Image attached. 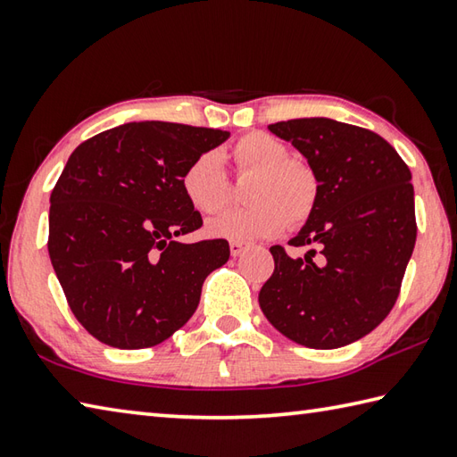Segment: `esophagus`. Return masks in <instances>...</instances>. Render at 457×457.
<instances>
[{
	"label": "esophagus",
	"mask_w": 457,
	"mask_h": 457,
	"mask_svg": "<svg viewBox=\"0 0 457 457\" xmlns=\"http://www.w3.org/2000/svg\"><path fill=\"white\" fill-rule=\"evenodd\" d=\"M245 251H246V243H243V241H230V254H233V257H241Z\"/></svg>",
	"instance_id": "34e87169"
}]
</instances>
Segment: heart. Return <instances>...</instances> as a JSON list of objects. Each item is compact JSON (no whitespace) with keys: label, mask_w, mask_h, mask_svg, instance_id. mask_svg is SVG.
Wrapping results in <instances>:
<instances>
[{"label":"heart","mask_w":457,"mask_h":457,"mask_svg":"<svg viewBox=\"0 0 457 457\" xmlns=\"http://www.w3.org/2000/svg\"><path fill=\"white\" fill-rule=\"evenodd\" d=\"M230 156L238 172L253 174L245 198L249 206L224 212L208 222L206 233L227 241H254L283 233L287 224H303L319 200L313 168L289 158V148L267 132L238 138ZM180 187L188 204L200 214H214L227 204L228 180L216 152H203L182 172Z\"/></svg>","instance_id":"b5f03b06"}]
</instances>
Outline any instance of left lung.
I'll return each mask as SVG.
<instances>
[{
	"label": "left lung",
	"mask_w": 457,
	"mask_h": 457,
	"mask_svg": "<svg viewBox=\"0 0 457 457\" xmlns=\"http://www.w3.org/2000/svg\"><path fill=\"white\" fill-rule=\"evenodd\" d=\"M269 130L291 142L319 180V200L291 246H270L275 270L259 293L285 337L337 349L371 333L394 309L418 224L411 172L379 134L331 118H297Z\"/></svg>",
	"instance_id": "8db88e82"
}]
</instances>
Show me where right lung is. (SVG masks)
Returning <instances> with one entry per match:
<instances>
[{
    "mask_svg": "<svg viewBox=\"0 0 457 457\" xmlns=\"http://www.w3.org/2000/svg\"><path fill=\"white\" fill-rule=\"evenodd\" d=\"M228 132L130 122L92 136L50 196L47 251L71 313L118 349L166 341L198 307L204 278L230 257L224 238L179 243L203 227L180 179Z\"/></svg>",
    "mask_w": 457,
    "mask_h": 457,
    "instance_id": "right-lung-1",
    "label": "right lung"
}]
</instances>
